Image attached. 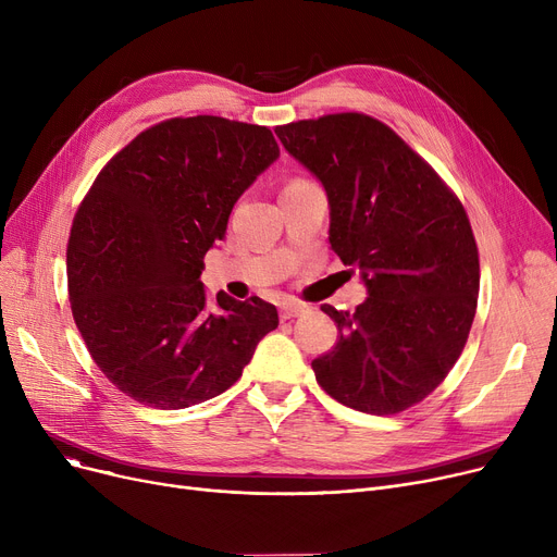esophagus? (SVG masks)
<instances>
[{
  "label": "esophagus",
  "mask_w": 557,
  "mask_h": 557,
  "mask_svg": "<svg viewBox=\"0 0 557 557\" xmlns=\"http://www.w3.org/2000/svg\"><path fill=\"white\" fill-rule=\"evenodd\" d=\"M307 311V305H302V302H284L282 305V309H280V315L286 320V318H296V315H300V313H305Z\"/></svg>",
  "instance_id": "1"
}]
</instances>
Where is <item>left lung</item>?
<instances>
[{
	"mask_svg": "<svg viewBox=\"0 0 557 557\" xmlns=\"http://www.w3.org/2000/svg\"><path fill=\"white\" fill-rule=\"evenodd\" d=\"M275 135L323 183L330 244L368 298L323 309L338 327L311 361L336 401L393 416L445 382L470 336L479 248L456 194L395 131L361 112L277 126Z\"/></svg>",
	"mask_w": 557,
	"mask_h": 557,
	"instance_id": "left-lung-1",
	"label": "left lung"
}]
</instances>
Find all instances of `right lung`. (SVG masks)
<instances>
[{
  "label": "right lung",
  "instance_id": "1",
  "mask_svg": "<svg viewBox=\"0 0 557 557\" xmlns=\"http://www.w3.org/2000/svg\"><path fill=\"white\" fill-rule=\"evenodd\" d=\"M280 158L267 126L175 116L139 133L97 175L72 223L74 323L122 393L175 411L227 391L280 323L271 302L216 294L202 257L234 202Z\"/></svg>",
  "mask_w": 557,
  "mask_h": 557
}]
</instances>
